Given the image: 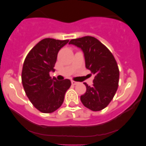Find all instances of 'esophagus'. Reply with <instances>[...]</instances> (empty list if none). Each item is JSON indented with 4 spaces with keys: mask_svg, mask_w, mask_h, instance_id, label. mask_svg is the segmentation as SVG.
<instances>
[{
    "mask_svg": "<svg viewBox=\"0 0 146 146\" xmlns=\"http://www.w3.org/2000/svg\"><path fill=\"white\" fill-rule=\"evenodd\" d=\"M71 83H72V85H77V84L78 83V82H76V81H73V80H72Z\"/></svg>",
    "mask_w": 146,
    "mask_h": 146,
    "instance_id": "1",
    "label": "esophagus"
}]
</instances>
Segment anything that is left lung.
Listing matches in <instances>:
<instances>
[{
  "label": "left lung",
  "mask_w": 146,
  "mask_h": 146,
  "mask_svg": "<svg viewBox=\"0 0 146 146\" xmlns=\"http://www.w3.org/2000/svg\"><path fill=\"white\" fill-rule=\"evenodd\" d=\"M69 44L82 50L85 67L95 75L92 86L85 82L87 90L80 96V100L90 110L100 111L112 100L118 88L119 70L117 61L110 50L93 36L72 39Z\"/></svg>",
  "instance_id": "8db88e82"
}]
</instances>
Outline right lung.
<instances>
[{
    "label": "right lung",
    "instance_id": "right-lung-1",
    "mask_svg": "<svg viewBox=\"0 0 146 146\" xmlns=\"http://www.w3.org/2000/svg\"><path fill=\"white\" fill-rule=\"evenodd\" d=\"M68 40L46 38L36 44L27 54L22 71V82L27 98L35 107L43 113H51L64 102L67 90L71 85L68 79L58 81L50 77L59 50Z\"/></svg>",
    "mask_w": 146,
    "mask_h": 146
}]
</instances>
